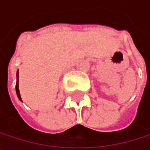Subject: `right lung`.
I'll list each match as a JSON object with an SVG mask.
<instances>
[{
  "instance_id": "add662e5",
  "label": "right lung",
  "mask_w": 150,
  "mask_h": 150,
  "mask_svg": "<svg viewBox=\"0 0 150 150\" xmlns=\"http://www.w3.org/2000/svg\"><path fill=\"white\" fill-rule=\"evenodd\" d=\"M16 77H17V81H16V85H15V88H16V94H17V96L18 98L21 101V95H20V91H19V71H17V74H16Z\"/></svg>"
}]
</instances>
